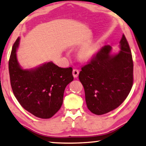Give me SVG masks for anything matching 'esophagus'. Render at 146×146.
Instances as JSON below:
<instances>
[{
  "label": "esophagus",
  "instance_id": "esophagus-1",
  "mask_svg": "<svg viewBox=\"0 0 146 146\" xmlns=\"http://www.w3.org/2000/svg\"><path fill=\"white\" fill-rule=\"evenodd\" d=\"M72 74H73V76L74 78H77L78 76V74H79V70L78 69H74L73 70V72H72Z\"/></svg>",
  "mask_w": 146,
  "mask_h": 146
}]
</instances>
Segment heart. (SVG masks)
<instances>
[{
	"mask_svg": "<svg viewBox=\"0 0 146 146\" xmlns=\"http://www.w3.org/2000/svg\"><path fill=\"white\" fill-rule=\"evenodd\" d=\"M96 50V47L93 44H89L82 48L80 51V56L82 59H87L94 54Z\"/></svg>",
	"mask_w": 146,
	"mask_h": 146,
	"instance_id": "obj_1",
	"label": "heart"
}]
</instances>
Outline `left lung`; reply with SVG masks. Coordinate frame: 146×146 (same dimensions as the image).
<instances>
[{
	"instance_id": "obj_1",
	"label": "left lung",
	"mask_w": 146,
	"mask_h": 146,
	"mask_svg": "<svg viewBox=\"0 0 146 146\" xmlns=\"http://www.w3.org/2000/svg\"><path fill=\"white\" fill-rule=\"evenodd\" d=\"M119 43L118 54L111 55L110 46H104L79 74L87 107L94 114L102 115L117 108L132 87V56L124 35Z\"/></svg>"
}]
</instances>
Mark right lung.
<instances>
[{
  "instance_id": "add662e5",
  "label": "right lung",
  "mask_w": 146,
  "mask_h": 146,
  "mask_svg": "<svg viewBox=\"0 0 146 146\" xmlns=\"http://www.w3.org/2000/svg\"><path fill=\"white\" fill-rule=\"evenodd\" d=\"M20 38L14 43L9 62L11 85L22 106L36 117L50 118L62 106L65 88L74 80L72 68L52 62L35 69L21 68L17 58Z\"/></svg>"
}]
</instances>
